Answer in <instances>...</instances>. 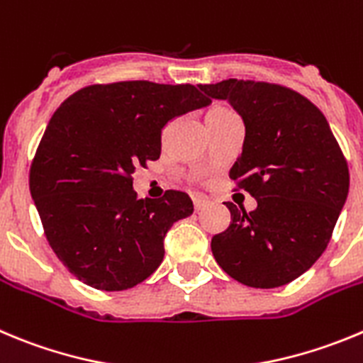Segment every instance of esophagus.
I'll return each instance as SVG.
<instances>
[{
    "label": "esophagus",
    "instance_id": "obj_1",
    "mask_svg": "<svg viewBox=\"0 0 363 363\" xmlns=\"http://www.w3.org/2000/svg\"><path fill=\"white\" fill-rule=\"evenodd\" d=\"M192 201H194V211L196 212L203 211V208L208 205V199L203 198V196H194V198H192Z\"/></svg>",
    "mask_w": 363,
    "mask_h": 363
}]
</instances>
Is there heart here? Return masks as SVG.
<instances>
[{
	"label": "heart",
	"instance_id": "heart-1",
	"mask_svg": "<svg viewBox=\"0 0 363 363\" xmlns=\"http://www.w3.org/2000/svg\"><path fill=\"white\" fill-rule=\"evenodd\" d=\"M212 111H228V109H223V108H218V109H212Z\"/></svg>",
	"mask_w": 363,
	"mask_h": 363
}]
</instances>
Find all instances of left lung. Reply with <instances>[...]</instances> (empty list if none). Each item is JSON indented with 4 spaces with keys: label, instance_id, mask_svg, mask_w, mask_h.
Returning <instances> with one entry per match:
<instances>
[{
    "label": "left lung",
    "instance_id": "1",
    "mask_svg": "<svg viewBox=\"0 0 363 363\" xmlns=\"http://www.w3.org/2000/svg\"><path fill=\"white\" fill-rule=\"evenodd\" d=\"M198 88L242 118V151L228 174L257 201L252 212L228 201L232 221L212 238L214 259L241 284H288L328 247L347 199V162L320 109L294 89L238 79Z\"/></svg>",
    "mask_w": 363,
    "mask_h": 363
}]
</instances>
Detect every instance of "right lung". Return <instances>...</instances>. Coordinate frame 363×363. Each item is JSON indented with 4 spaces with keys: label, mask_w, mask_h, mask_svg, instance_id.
<instances>
[{
    "label": "right lung",
    "mask_w": 363,
    "mask_h": 363,
    "mask_svg": "<svg viewBox=\"0 0 363 363\" xmlns=\"http://www.w3.org/2000/svg\"><path fill=\"white\" fill-rule=\"evenodd\" d=\"M211 104L192 84H95L50 118L30 167V194L59 261L84 284L121 291L164 261L172 223L192 214L185 192L138 199L133 172L162 152L176 116Z\"/></svg>",
    "instance_id": "right-lung-1"
}]
</instances>
